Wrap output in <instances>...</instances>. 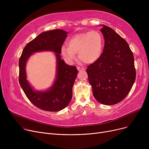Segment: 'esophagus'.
Wrapping results in <instances>:
<instances>
[{"label":"esophagus","instance_id":"obj_1","mask_svg":"<svg viewBox=\"0 0 149 149\" xmlns=\"http://www.w3.org/2000/svg\"><path fill=\"white\" fill-rule=\"evenodd\" d=\"M77 69H78V70H79V71H81V70H84V68H82V67L78 66V67H77Z\"/></svg>","mask_w":149,"mask_h":149}]
</instances>
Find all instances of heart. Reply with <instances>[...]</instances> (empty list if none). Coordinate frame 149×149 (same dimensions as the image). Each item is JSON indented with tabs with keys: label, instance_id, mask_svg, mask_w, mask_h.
Listing matches in <instances>:
<instances>
[{
	"label": "heart",
	"instance_id": "b5f03b06",
	"mask_svg": "<svg viewBox=\"0 0 149 149\" xmlns=\"http://www.w3.org/2000/svg\"><path fill=\"white\" fill-rule=\"evenodd\" d=\"M68 47L62 46L61 54L66 60L71 62L79 58L85 63H93L101 56L103 37L98 31H91L74 35L68 41Z\"/></svg>",
	"mask_w": 149,
	"mask_h": 149
}]
</instances>
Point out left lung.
<instances>
[{
    "instance_id": "obj_1",
    "label": "left lung",
    "mask_w": 149,
    "mask_h": 149,
    "mask_svg": "<svg viewBox=\"0 0 149 149\" xmlns=\"http://www.w3.org/2000/svg\"><path fill=\"white\" fill-rule=\"evenodd\" d=\"M103 52L86 69L93 95L99 103L113 105L129 94L136 79L134 57L126 41L111 28L101 29Z\"/></svg>"
}]
</instances>
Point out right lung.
Here are the masks:
<instances>
[{"instance_id": "obj_1", "label": "right lung", "mask_w": 149, "mask_h": 149, "mask_svg": "<svg viewBox=\"0 0 149 149\" xmlns=\"http://www.w3.org/2000/svg\"><path fill=\"white\" fill-rule=\"evenodd\" d=\"M68 33L61 29H54L39 34L29 42L23 49L19 58L20 86L28 100L42 110L57 112L65 108L72 97V86L78 70L75 66H69L61 59V48ZM51 50L56 54L57 77L53 86L47 91L37 92L33 90L26 80V62L30 55L36 52Z\"/></svg>"}]
</instances>
